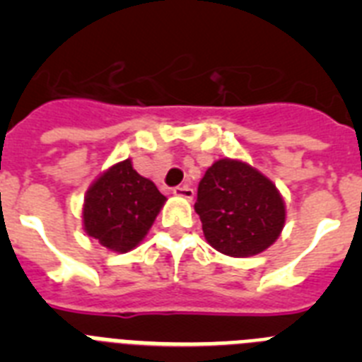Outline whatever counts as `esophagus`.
<instances>
[{"label":"esophagus","mask_w":362,"mask_h":362,"mask_svg":"<svg viewBox=\"0 0 362 362\" xmlns=\"http://www.w3.org/2000/svg\"><path fill=\"white\" fill-rule=\"evenodd\" d=\"M172 194H174L175 197H183V199L188 201L194 197V190H192L190 187H175L174 190H172Z\"/></svg>","instance_id":"1"}]
</instances>
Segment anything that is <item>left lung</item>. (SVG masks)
Masks as SVG:
<instances>
[{"label":"left lung","instance_id":"left-lung-1","mask_svg":"<svg viewBox=\"0 0 362 362\" xmlns=\"http://www.w3.org/2000/svg\"><path fill=\"white\" fill-rule=\"evenodd\" d=\"M204 239L230 257H250L277 241L286 206L277 187L252 165L217 159L204 172L194 204Z\"/></svg>","mask_w":362,"mask_h":362}]
</instances>
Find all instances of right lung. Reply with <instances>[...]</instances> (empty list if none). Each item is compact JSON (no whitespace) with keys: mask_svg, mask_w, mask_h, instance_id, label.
<instances>
[{"mask_svg":"<svg viewBox=\"0 0 362 362\" xmlns=\"http://www.w3.org/2000/svg\"><path fill=\"white\" fill-rule=\"evenodd\" d=\"M166 197L134 170L132 161L112 165L88 187L83 203V228L112 252H130L145 239Z\"/></svg>","mask_w":362,"mask_h":362,"instance_id":"right-lung-1","label":"right lung"}]
</instances>
